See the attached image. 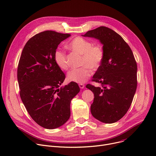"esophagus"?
I'll list each match as a JSON object with an SVG mask.
<instances>
[{"instance_id":"obj_1","label":"esophagus","mask_w":156,"mask_h":156,"mask_svg":"<svg viewBox=\"0 0 156 156\" xmlns=\"http://www.w3.org/2000/svg\"><path fill=\"white\" fill-rule=\"evenodd\" d=\"M79 87L81 88V89H83V88H84V84H79Z\"/></svg>"}]
</instances>
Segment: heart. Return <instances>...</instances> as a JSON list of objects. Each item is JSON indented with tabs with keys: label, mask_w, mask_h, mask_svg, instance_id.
<instances>
[{
	"label": "heart",
	"mask_w": 156,
	"mask_h": 156,
	"mask_svg": "<svg viewBox=\"0 0 156 156\" xmlns=\"http://www.w3.org/2000/svg\"><path fill=\"white\" fill-rule=\"evenodd\" d=\"M66 47L68 49L81 55L80 65L81 67L71 70L67 75L69 81L82 83L85 82L91 75L92 69L96 70L101 66L105 58L103 47L99 44H93L92 41L78 36L71 40ZM54 61L60 69L67 70L69 65L65 51L56 50L53 55Z\"/></svg>",
	"instance_id": "b5f03b06"
}]
</instances>
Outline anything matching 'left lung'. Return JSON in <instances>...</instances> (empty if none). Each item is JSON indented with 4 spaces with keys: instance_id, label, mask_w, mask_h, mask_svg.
Returning <instances> with one entry per match:
<instances>
[{
    "instance_id": "1",
    "label": "left lung",
    "mask_w": 156,
    "mask_h": 156,
    "mask_svg": "<svg viewBox=\"0 0 156 156\" xmlns=\"http://www.w3.org/2000/svg\"><path fill=\"white\" fill-rule=\"evenodd\" d=\"M83 36L100 40L105 51L102 65L92 79L101 87L86 86L94 96L91 112L101 122H115L126 114L132 103L137 84L136 61L128 44L108 27H98Z\"/></svg>"
}]
</instances>
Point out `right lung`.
<instances>
[{"label": "right lung", "instance_id": "add662e5", "mask_svg": "<svg viewBox=\"0 0 156 156\" xmlns=\"http://www.w3.org/2000/svg\"><path fill=\"white\" fill-rule=\"evenodd\" d=\"M71 35L47 30L30 38L23 47L17 68L21 100L31 118L52 129L70 117V103L79 93L75 82L60 86L65 79L53 55L58 45Z\"/></svg>", "mask_w": 156, "mask_h": 156}]
</instances>
